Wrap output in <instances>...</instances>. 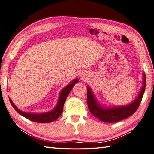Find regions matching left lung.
Here are the masks:
<instances>
[{
  "mask_svg": "<svg viewBox=\"0 0 154 154\" xmlns=\"http://www.w3.org/2000/svg\"><path fill=\"white\" fill-rule=\"evenodd\" d=\"M143 86L138 96L132 103L122 106H114L112 108H106L100 106L98 102L95 98V96L89 87H87V103L90 112L100 121L106 122H116L127 119L132 115L137 110L145 89V75L143 73Z\"/></svg>",
  "mask_w": 154,
  "mask_h": 154,
  "instance_id": "8db88e82",
  "label": "left lung"
}]
</instances>
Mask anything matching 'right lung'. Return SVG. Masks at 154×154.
Returning <instances> with one entry per match:
<instances>
[{
	"label": "right lung",
	"instance_id": "1",
	"mask_svg": "<svg viewBox=\"0 0 154 154\" xmlns=\"http://www.w3.org/2000/svg\"><path fill=\"white\" fill-rule=\"evenodd\" d=\"M79 82V79H75L72 82L69 83V85L65 87L62 90H61L60 95H59V98H58V101L57 106H55V108L53 109L52 110L46 113H30V112H25L19 110V109L17 107V106L13 104L9 98V101L11 102V105L13 107V108L17 112L21 114V116L26 117L27 119H29V121H32L33 122H40V123H47V122H53L58 119L61 115V114L63 112L64 104H65V102L67 97L68 95L69 94L70 91L73 88V86L75 85V83H77Z\"/></svg>",
	"mask_w": 154,
	"mask_h": 154
}]
</instances>
